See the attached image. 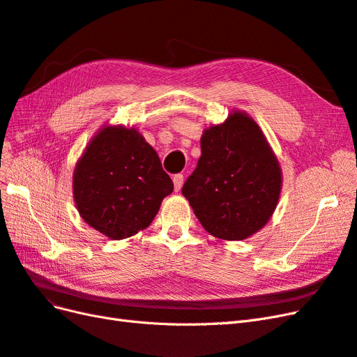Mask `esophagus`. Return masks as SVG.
Returning <instances> with one entry per match:
<instances>
[{
  "label": "esophagus",
  "mask_w": 357,
  "mask_h": 357,
  "mask_svg": "<svg viewBox=\"0 0 357 357\" xmlns=\"http://www.w3.org/2000/svg\"><path fill=\"white\" fill-rule=\"evenodd\" d=\"M172 181H174V189L176 192H178L183 186V181H185V177H183V174H176L174 178H172Z\"/></svg>",
  "instance_id": "obj_1"
}]
</instances>
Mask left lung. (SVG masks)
Wrapping results in <instances>:
<instances>
[{
  "label": "left lung",
  "instance_id": "8db88e82",
  "mask_svg": "<svg viewBox=\"0 0 357 357\" xmlns=\"http://www.w3.org/2000/svg\"><path fill=\"white\" fill-rule=\"evenodd\" d=\"M282 168L262 129L244 112L204 129L201 158L181 189L198 220L220 240L240 241L271 219Z\"/></svg>",
  "mask_w": 357,
  "mask_h": 357
}]
</instances>
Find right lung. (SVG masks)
Listing matches in <instances>:
<instances>
[{
	"label": "right lung",
	"instance_id": "1",
	"mask_svg": "<svg viewBox=\"0 0 357 357\" xmlns=\"http://www.w3.org/2000/svg\"><path fill=\"white\" fill-rule=\"evenodd\" d=\"M172 190L155 149L135 128L121 125L100 129L73 174L82 219L112 240L146 229Z\"/></svg>",
	"mask_w": 357,
	"mask_h": 357
}]
</instances>
